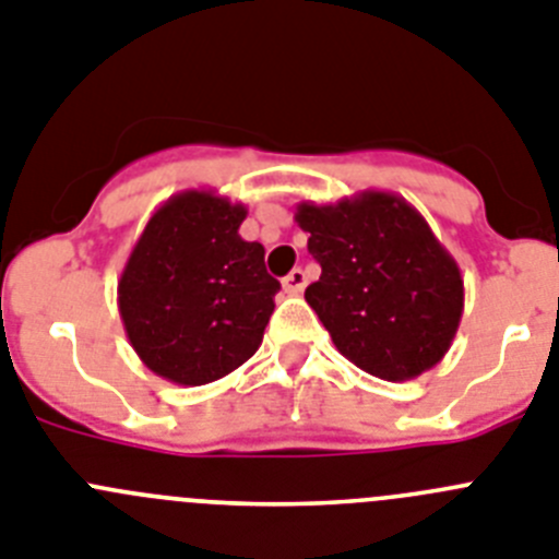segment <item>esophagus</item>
Instances as JSON below:
<instances>
[{"label":"esophagus","instance_id":"obj_1","mask_svg":"<svg viewBox=\"0 0 559 559\" xmlns=\"http://www.w3.org/2000/svg\"><path fill=\"white\" fill-rule=\"evenodd\" d=\"M304 286H306V273L300 267H295L284 278V292H286V295H300V292H304Z\"/></svg>","mask_w":559,"mask_h":559}]
</instances>
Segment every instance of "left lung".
<instances>
[{
	"label": "left lung",
	"mask_w": 559,
	"mask_h": 559,
	"mask_svg": "<svg viewBox=\"0 0 559 559\" xmlns=\"http://www.w3.org/2000/svg\"><path fill=\"white\" fill-rule=\"evenodd\" d=\"M295 223L323 267L306 304L336 350L365 373L409 381L449 354L465 309L460 264L401 194L304 200Z\"/></svg>",
	"instance_id": "1"
}]
</instances>
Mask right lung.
<instances>
[{
	"mask_svg": "<svg viewBox=\"0 0 559 559\" xmlns=\"http://www.w3.org/2000/svg\"><path fill=\"white\" fill-rule=\"evenodd\" d=\"M245 217V203L186 189L135 239L117 304L130 345L160 379L209 384L259 350L281 284L264 248L239 236Z\"/></svg>",
	"mask_w": 559,
	"mask_h": 559,
	"instance_id": "1",
	"label": "right lung"
}]
</instances>
